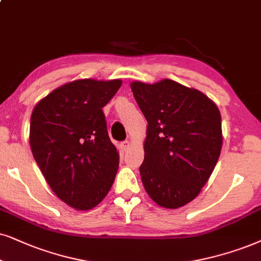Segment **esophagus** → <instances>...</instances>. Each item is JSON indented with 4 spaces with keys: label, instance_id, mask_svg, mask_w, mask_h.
<instances>
[{
    "label": "esophagus",
    "instance_id": "34e87169",
    "mask_svg": "<svg viewBox=\"0 0 261 261\" xmlns=\"http://www.w3.org/2000/svg\"><path fill=\"white\" fill-rule=\"evenodd\" d=\"M121 148H123V150H127L128 148H130V142L124 141L123 143H121Z\"/></svg>",
    "mask_w": 261,
    "mask_h": 261
}]
</instances>
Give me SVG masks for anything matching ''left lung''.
I'll list each match as a JSON object with an SVG mask.
<instances>
[{
  "label": "left lung",
  "mask_w": 261,
  "mask_h": 261,
  "mask_svg": "<svg viewBox=\"0 0 261 261\" xmlns=\"http://www.w3.org/2000/svg\"><path fill=\"white\" fill-rule=\"evenodd\" d=\"M148 121L141 179L150 199L178 208L199 195L223 144L222 117L203 92L171 79L130 84Z\"/></svg>",
  "instance_id": "left-lung-1"
}]
</instances>
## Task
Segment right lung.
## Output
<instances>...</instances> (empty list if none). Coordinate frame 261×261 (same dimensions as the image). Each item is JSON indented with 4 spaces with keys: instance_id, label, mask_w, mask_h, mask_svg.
I'll return each instance as SVG.
<instances>
[{
    "instance_id": "obj_1",
    "label": "right lung",
    "mask_w": 261,
    "mask_h": 261,
    "mask_svg": "<svg viewBox=\"0 0 261 261\" xmlns=\"http://www.w3.org/2000/svg\"><path fill=\"white\" fill-rule=\"evenodd\" d=\"M120 79H77L54 89L36 105L30 147L43 176L61 201L89 211L106 197L119 167L102 107Z\"/></svg>"
}]
</instances>
